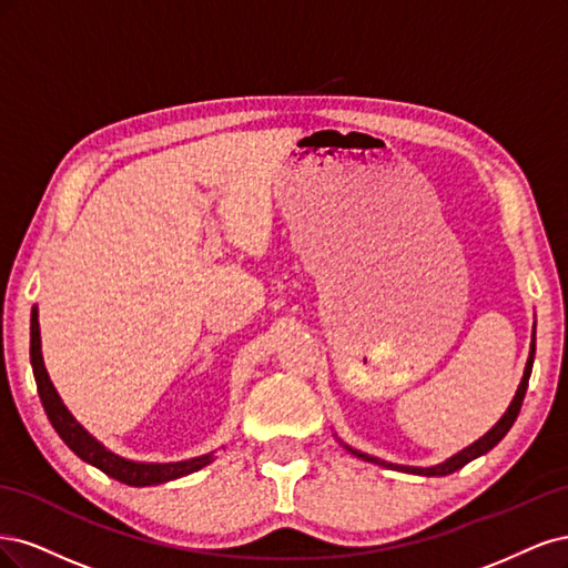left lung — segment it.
<instances>
[{"label": "left lung", "mask_w": 568, "mask_h": 568, "mask_svg": "<svg viewBox=\"0 0 568 568\" xmlns=\"http://www.w3.org/2000/svg\"><path fill=\"white\" fill-rule=\"evenodd\" d=\"M534 356H536V323H534V335H530V352H528V361H526V368H524V377H521L519 387H517V394H515V398H511V404L507 406L505 415H503V417L498 419V423L493 425V427H490V429H488V432H486L481 438H477V442L469 444L467 448L457 450L455 455H450L448 460H444V463L432 465V467L394 465V463H387V460H379V457H375V455L361 453V450L352 448L349 444H344V442H339V444H342L346 450H349L352 455L361 457V460H365V463H375V465H382V467H387V469H396V471L419 474V477H446V474H453V471H457V469H463L467 463L477 460V457L486 455V453H488L493 446H498V444L503 442V436L509 432V427L515 425V419H517V415H519V410H521V404H524V396H526V387H528L530 368H534Z\"/></svg>", "instance_id": "left-lung-1"}]
</instances>
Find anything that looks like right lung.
<instances>
[{"label": "right lung", "instance_id": "obj_1", "mask_svg": "<svg viewBox=\"0 0 568 568\" xmlns=\"http://www.w3.org/2000/svg\"><path fill=\"white\" fill-rule=\"evenodd\" d=\"M40 311L38 306H32L30 314V363H32V373L34 382H38V392L42 398V406L47 410V417L51 427L57 429V434L63 438L65 446L75 453L80 460L94 465L101 469L108 477H113L126 486H158V484H168L172 479L186 477V474H193L197 469L207 467L214 460V453H205L191 457V460H179V463H136V460H126V457L113 453L111 448H105L99 438L91 436L72 413L65 408L61 400L57 387L49 379V373L44 368V358H42V337H40Z\"/></svg>", "mask_w": 568, "mask_h": 568}]
</instances>
